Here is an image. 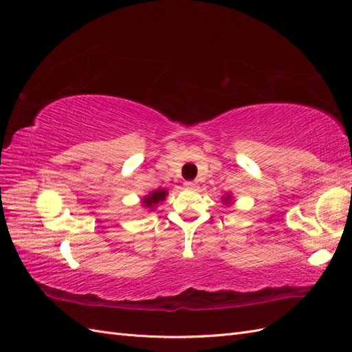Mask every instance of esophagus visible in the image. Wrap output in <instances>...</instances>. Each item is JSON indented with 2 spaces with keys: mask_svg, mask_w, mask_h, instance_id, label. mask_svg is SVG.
Here are the masks:
<instances>
[{
  "mask_svg": "<svg viewBox=\"0 0 352 352\" xmlns=\"http://www.w3.org/2000/svg\"><path fill=\"white\" fill-rule=\"evenodd\" d=\"M185 188L188 190H197L198 189V182H194V180H189V182H185Z\"/></svg>",
  "mask_w": 352,
  "mask_h": 352,
  "instance_id": "esophagus-1",
  "label": "esophagus"
}]
</instances>
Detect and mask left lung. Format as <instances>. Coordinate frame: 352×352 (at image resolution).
I'll return each mask as SVG.
<instances>
[{
	"label": "left lung",
	"instance_id": "left-lung-1",
	"mask_svg": "<svg viewBox=\"0 0 352 352\" xmlns=\"http://www.w3.org/2000/svg\"><path fill=\"white\" fill-rule=\"evenodd\" d=\"M221 202H223V204H225V206H229V204H232V202H233V197H232V194L226 192L225 195L221 197Z\"/></svg>",
	"mask_w": 352,
	"mask_h": 352
}]
</instances>
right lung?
I'll return each instance as SVG.
<instances>
[{
    "instance_id": "1",
    "label": "right lung",
    "mask_w": 352,
    "mask_h": 352,
    "mask_svg": "<svg viewBox=\"0 0 352 352\" xmlns=\"http://www.w3.org/2000/svg\"><path fill=\"white\" fill-rule=\"evenodd\" d=\"M168 195L167 190L164 188L162 189H155V190H151L150 194L145 195L142 199H141V204L144 208L146 210H155L158 207V204H162V202L166 199V197Z\"/></svg>"
}]
</instances>
